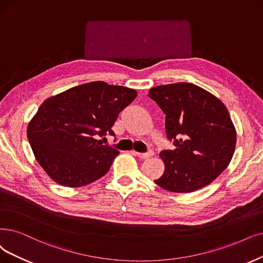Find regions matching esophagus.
Instances as JSON below:
<instances>
[{
	"mask_svg": "<svg viewBox=\"0 0 263 263\" xmlns=\"http://www.w3.org/2000/svg\"><path fill=\"white\" fill-rule=\"evenodd\" d=\"M132 154L135 155V156L142 158V159H147V158H151L152 156H154V152L152 149L148 151L147 153H138V152L132 151Z\"/></svg>",
	"mask_w": 263,
	"mask_h": 263,
	"instance_id": "obj_1",
	"label": "esophagus"
}]
</instances>
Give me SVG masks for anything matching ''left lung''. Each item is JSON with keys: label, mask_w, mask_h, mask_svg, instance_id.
Masks as SVG:
<instances>
[{"label": "left lung", "mask_w": 263, "mask_h": 263, "mask_svg": "<svg viewBox=\"0 0 263 263\" xmlns=\"http://www.w3.org/2000/svg\"><path fill=\"white\" fill-rule=\"evenodd\" d=\"M148 96L166 115V134L174 149L161 151L164 172L155 180L173 193L208 185L227 169L236 144V131L220 100L186 82L155 86Z\"/></svg>", "instance_id": "1"}]
</instances>
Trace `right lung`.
<instances>
[{"label":"right lung","instance_id":"1","mask_svg":"<svg viewBox=\"0 0 263 263\" xmlns=\"http://www.w3.org/2000/svg\"><path fill=\"white\" fill-rule=\"evenodd\" d=\"M138 92L103 81L84 83L47 99L29 122L27 137L39 164L68 187L90 184L108 172L119 151L96 138L114 135L119 112Z\"/></svg>","mask_w":263,"mask_h":263}]
</instances>
